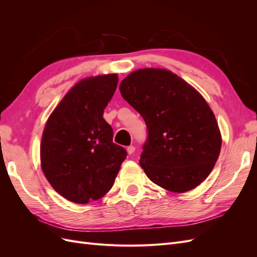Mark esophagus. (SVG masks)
I'll return each instance as SVG.
<instances>
[{"mask_svg":"<svg viewBox=\"0 0 257 257\" xmlns=\"http://www.w3.org/2000/svg\"><path fill=\"white\" fill-rule=\"evenodd\" d=\"M126 151H127V153L131 155V154H133L134 152H135V147L134 146H130V147H127L126 148Z\"/></svg>","mask_w":257,"mask_h":257,"instance_id":"obj_1","label":"esophagus"}]
</instances>
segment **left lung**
I'll list each match as a JSON object with an SVG mask.
<instances>
[{
  "label": "left lung",
  "instance_id": "obj_1",
  "mask_svg": "<svg viewBox=\"0 0 257 257\" xmlns=\"http://www.w3.org/2000/svg\"><path fill=\"white\" fill-rule=\"evenodd\" d=\"M123 98L144 118L148 137L141 166L174 193L195 189L211 173L222 137L214 113L192 85L163 68H143L120 83Z\"/></svg>",
  "mask_w": 257,
  "mask_h": 257
}]
</instances>
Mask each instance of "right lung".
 Segmentation results:
<instances>
[{"instance_id": "1", "label": "right lung", "mask_w": 257, "mask_h": 257, "mask_svg": "<svg viewBox=\"0 0 257 257\" xmlns=\"http://www.w3.org/2000/svg\"><path fill=\"white\" fill-rule=\"evenodd\" d=\"M118 75L88 77L68 91L46 123L41 143L45 177L60 195L88 204L109 192L126 150L112 142L103 118Z\"/></svg>"}]
</instances>
